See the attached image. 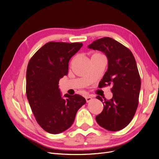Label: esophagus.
<instances>
[{
	"label": "esophagus",
	"instance_id": "1",
	"mask_svg": "<svg viewBox=\"0 0 159 159\" xmlns=\"http://www.w3.org/2000/svg\"><path fill=\"white\" fill-rule=\"evenodd\" d=\"M85 99H86V102L87 103L90 102L91 100H92V98L90 97V96H85Z\"/></svg>",
	"mask_w": 159,
	"mask_h": 159
}]
</instances>
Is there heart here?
Here are the masks:
<instances>
[{
    "mask_svg": "<svg viewBox=\"0 0 159 159\" xmlns=\"http://www.w3.org/2000/svg\"><path fill=\"white\" fill-rule=\"evenodd\" d=\"M95 54V55H96V54ZM93 55H94V54H93Z\"/></svg>",
    "mask_w": 159,
    "mask_h": 159,
    "instance_id": "obj_1",
    "label": "heart"
}]
</instances>
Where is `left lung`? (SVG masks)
Listing matches in <instances>:
<instances>
[{"label":"left lung","mask_w":159,"mask_h":159,"mask_svg":"<svg viewBox=\"0 0 159 159\" xmlns=\"http://www.w3.org/2000/svg\"><path fill=\"white\" fill-rule=\"evenodd\" d=\"M88 48L103 52L108 59V68L99 87L112 86L113 98L104 99L96 121L108 131H119L131 121L138 107L141 78L135 59L127 47L109 37L95 40ZM96 98L103 102L100 96Z\"/></svg>","instance_id":"8db88e82"}]
</instances>
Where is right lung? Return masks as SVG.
I'll list each match as a JSON object with an SVG mask.
<instances>
[{
	"label": "right lung",
	"instance_id": "right-lung-1",
	"mask_svg": "<svg viewBox=\"0 0 159 159\" xmlns=\"http://www.w3.org/2000/svg\"><path fill=\"white\" fill-rule=\"evenodd\" d=\"M82 43L50 42L38 50L28 62L26 96L37 123L51 134L66 131L73 124L78 109L86 103L82 96L65 94L59 81L68 73L71 57Z\"/></svg>",
	"mask_w": 159,
	"mask_h": 159
}]
</instances>
